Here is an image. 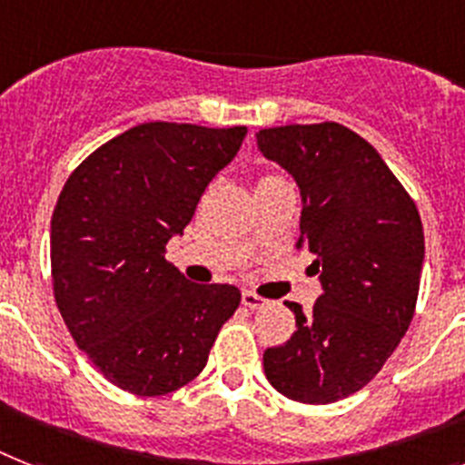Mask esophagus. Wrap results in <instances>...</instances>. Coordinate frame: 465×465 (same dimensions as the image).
<instances>
[{"mask_svg":"<svg viewBox=\"0 0 465 465\" xmlns=\"http://www.w3.org/2000/svg\"><path fill=\"white\" fill-rule=\"evenodd\" d=\"M241 303H243L245 308H251V311H258V308L265 305V298H260L258 293L252 292H243L241 293Z\"/></svg>","mask_w":465,"mask_h":465,"instance_id":"esophagus-1","label":"esophagus"}]
</instances>
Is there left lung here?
<instances>
[{
	"label": "left lung",
	"instance_id": "8db88e82",
	"mask_svg": "<svg viewBox=\"0 0 465 465\" xmlns=\"http://www.w3.org/2000/svg\"><path fill=\"white\" fill-rule=\"evenodd\" d=\"M255 135L298 183V248L315 252L322 284L311 312L289 303L296 331L265 351V375L293 401L334 403L363 390L409 330L425 258L420 214L375 147L341 124Z\"/></svg>",
	"mask_w": 465,
	"mask_h": 465
}]
</instances>
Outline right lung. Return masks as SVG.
<instances>
[{
  "instance_id": "right-lung-1",
  "label": "right lung",
  "mask_w": 465,
  "mask_h": 465,
  "mask_svg": "<svg viewBox=\"0 0 465 465\" xmlns=\"http://www.w3.org/2000/svg\"><path fill=\"white\" fill-rule=\"evenodd\" d=\"M248 128L150 122L124 131L64 183L49 229L52 284L78 349L109 382L162 396L203 372L241 303L164 260Z\"/></svg>"
}]
</instances>
